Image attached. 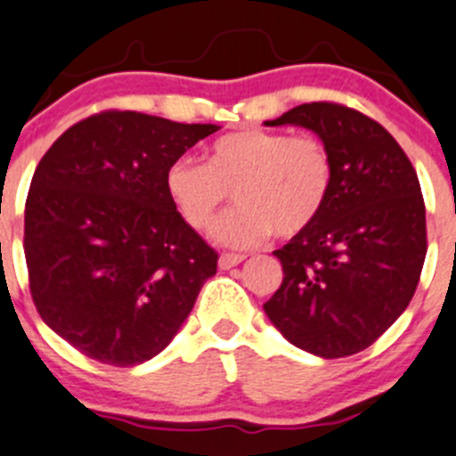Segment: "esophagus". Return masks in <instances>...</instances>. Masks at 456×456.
<instances>
[{
	"label": "esophagus",
	"mask_w": 456,
	"mask_h": 456,
	"mask_svg": "<svg viewBox=\"0 0 456 456\" xmlns=\"http://www.w3.org/2000/svg\"><path fill=\"white\" fill-rule=\"evenodd\" d=\"M243 259H246V256H243V255H232V252H224V255L219 256V268L230 270V268H234V265L241 264Z\"/></svg>",
	"instance_id": "obj_1"
}]
</instances>
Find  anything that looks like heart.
Here are the masks:
<instances>
[{
  "instance_id": "obj_1",
  "label": "heart",
  "mask_w": 456,
  "mask_h": 456,
  "mask_svg": "<svg viewBox=\"0 0 456 456\" xmlns=\"http://www.w3.org/2000/svg\"><path fill=\"white\" fill-rule=\"evenodd\" d=\"M332 183L335 159L322 139L264 128L222 134L206 148L204 164L182 157L164 175L170 204L197 232L213 228L232 191L237 208L213 232L228 248L305 232L326 210Z\"/></svg>"
}]
</instances>
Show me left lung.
Masks as SVG:
<instances>
[{
	"label": "left lung",
	"instance_id": "obj_1",
	"mask_svg": "<svg viewBox=\"0 0 456 456\" xmlns=\"http://www.w3.org/2000/svg\"><path fill=\"white\" fill-rule=\"evenodd\" d=\"M265 126H301L335 159L322 217L274 250L283 281L264 304L297 348L323 359L362 353L408 308L426 259V206L390 133L339 103H301Z\"/></svg>",
	"mask_w": 456,
	"mask_h": 456
}]
</instances>
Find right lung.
<instances>
[{"mask_svg":"<svg viewBox=\"0 0 456 456\" xmlns=\"http://www.w3.org/2000/svg\"><path fill=\"white\" fill-rule=\"evenodd\" d=\"M133 110L70 126L39 161L24 252L44 323L86 357L137 366L191 314L217 252L175 210L166 168L217 133Z\"/></svg>","mask_w":456,"mask_h":456,"instance_id":"1","label":"right lung"}]
</instances>
